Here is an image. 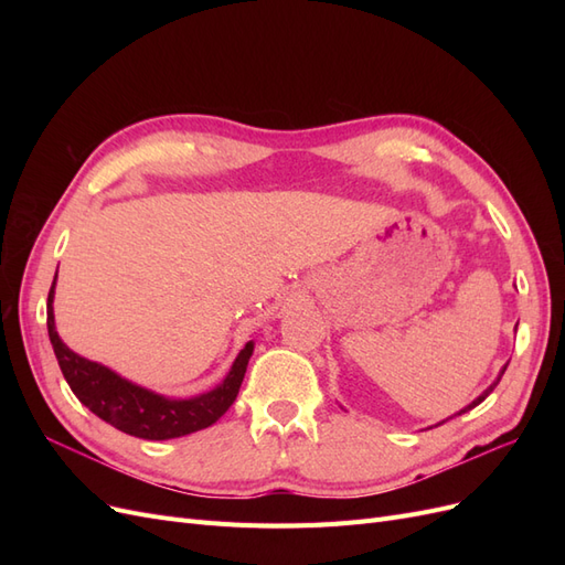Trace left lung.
Wrapping results in <instances>:
<instances>
[{"instance_id": "1", "label": "left lung", "mask_w": 565, "mask_h": 565, "mask_svg": "<svg viewBox=\"0 0 565 565\" xmlns=\"http://www.w3.org/2000/svg\"><path fill=\"white\" fill-rule=\"evenodd\" d=\"M504 370H507V365H504V367H502V370H500V374H498V380H494V382H492V384H490V386H488V388H486V391H483V393H481V396H478V398H476V401H473V403H469V405H467V407H465V409H459V413H457V415H461V413H467V409H471V407H476V405H478V403H483V401H486V398H488V396H490V393H492V388H494V386H498V384H500V380H502V374H504ZM440 424H443V422H440Z\"/></svg>"}]
</instances>
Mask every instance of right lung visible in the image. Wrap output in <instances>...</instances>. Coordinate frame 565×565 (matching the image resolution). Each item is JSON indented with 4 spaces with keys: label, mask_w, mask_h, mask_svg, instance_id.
I'll use <instances>...</instances> for the list:
<instances>
[{
    "label": "right lung",
    "mask_w": 565,
    "mask_h": 565,
    "mask_svg": "<svg viewBox=\"0 0 565 565\" xmlns=\"http://www.w3.org/2000/svg\"><path fill=\"white\" fill-rule=\"evenodd\" d=\"M54 287L56 278L51 282L46 299V328L63 377L79 403L87 405L96 417L108 422L115 429L146 440L188 436L212 426L237 398L254 351V341H247L245 349L237 353L226 380L216 388L193 398H164L156 391H148L119 377L106 365L87 361V358L77 355L63 344L54 322Z\"/></svg>",
    "instance_id": "add662e5"
}]
</instances>
